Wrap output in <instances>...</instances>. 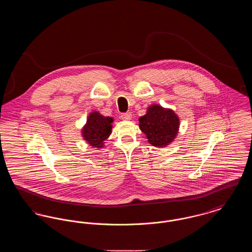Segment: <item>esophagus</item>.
Returning a JSON list of instances; mask_svg holds the SVG:
<instances>
[{"instance_id":"obj_1","label":"esophagus","mask_w":252,"mask_h":252,"mask_svg":"<svg viewBox=\"0 0 252 252\" xmlns=\"http://www.w3.org/2000/svg\"><path fill=\"white\" fill-rule=\"evenodd\" d=\"M121 118H122V120H131L132 114L130 113V112H126V113H124V114H122V115H121Z\"/></svg>"}]
</instances>
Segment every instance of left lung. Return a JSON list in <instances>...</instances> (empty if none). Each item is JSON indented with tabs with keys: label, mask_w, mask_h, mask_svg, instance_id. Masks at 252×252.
I'll use <instances>...</instances> for the list:
<instances>
[{
	"label": "left lung",
	"mask_w": 252,
	"mask_h": 252,
	"mask_svg": "<svg viewBox=\"0 0 252 252\" xmlns=\"http://www.w3.org/2000/svg\"><path fill=\"white\" fill-rule=\"evenodd\" d=\"M180 118L171 108L153 104L146 114L139 118L140 129L148 142L156 147H165L177 138L180 130Z\"/></svg>",
	"instance_id": "1"
}]
</instances>
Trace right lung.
I'll use <instances>...</instances> for the list:
<instances>
[{"label": "right lung", "mask_w": 252, "mask_h": 252, "mask_svg": "<svg viewBox=\"0 0 252 252\" xmlns=\"http://www.w3.org/2000/svg\"><path fill=\"white\" fill-rule=\"evenodd\" d=\"M112 117L104 116L99 111H92L81 129V135L94 148H102L112 129Z\"/></svg>", "instance_id": "obj_1"}]
</instances>
